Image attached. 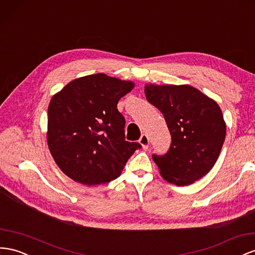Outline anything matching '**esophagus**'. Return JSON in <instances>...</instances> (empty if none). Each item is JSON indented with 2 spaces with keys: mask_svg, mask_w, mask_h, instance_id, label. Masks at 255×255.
Returning <instances> with one entry per match:
<instances>
[{
  "mask_svg": "<svg viewBox=\"0 0 255 255\" xmlns=\"http://www.w3.org/2000/svg\"><path fill=\"white\" fill-rule=\"evenodd\" d=\"M139 143L142 146L143 149H148L149 147V137L146 134H142L139 138Z\"/></svg>",
  "mask_w": 255,
  "mask_h": 255,
  "instance_id": "esophagus-1",
  "label": "esophagus"
}]
</instances>
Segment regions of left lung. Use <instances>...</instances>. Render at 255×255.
Wrapping results in <instances>:
<instances>
[{
    "label": "left lung",
    "instance_id": "obj_1",
    "mask_svg": "<svg viewBox=\"0 0 255 255\" xmlns=\"http://www.w3.org/2000/svg\"><path fill=\"white\" fill-rule=\"evenodd\" d=\"M144 94L163 114L171 136L167 152L152 155L161 176L180 187L208 174L225 140L226 126L219 105L189 85H146Z\"/></svg>",
    "mask_w": 255,
    "mask_h": 255
}]
</instances>
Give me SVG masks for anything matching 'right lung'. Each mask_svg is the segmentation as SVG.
Masks as SVG:
<instances>
[{
  "label": "right lung",
  "mask_w": 255,
  "mask_h": 255,
  "mask_svg": "<svg viewBox=\"0 0 255 255\" xmlns=\"http://www.w3.org/2000/svg\"><path fill=\"white\" fill-rule=\"evenodd\" d=\"M132 81L95 74L67 84L48 106L47 142L63 173L86 185L121 175L138 142L126 140V119L117 108Z\"/></svg>",
  "instance_id": "obj_1"
}]
</instances>
